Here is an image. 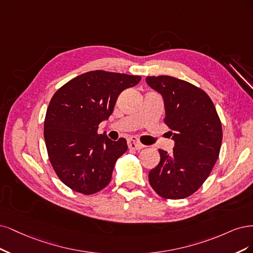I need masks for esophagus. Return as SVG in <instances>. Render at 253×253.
Masks as SVG:
<instances>
[{
    "instance_id": "esophagus-1",
    "label": "esophagus",
    "mask_w": 253,
    "mask_h": 253,
    "mask_svg": "<svg viewBox=\"0 0 253 253\" xmlns=\"http://www.w3.org/2000/svg\"><path fill=\"white\" fill-rule=\"evenodd\" d=\"M128 147L129 149H133V150H141L143 149L145 146L143 144H141L140 142L137 141V138L135 137H130L128 140Z\"/></svg>"
}]
</instances>
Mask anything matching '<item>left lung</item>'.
Returning a JSON list of instances; mask_svg holds the SVG:
<instances>
[{"label": "left lung", "instance_id": "obj_1", "mask_svg": "<svg viewBox=\"0 0 253 253\" xmlns=\"http://www.w3.org/2000/svg\"><path fill=\"white\" fill-rule=\"evenodd\" d=\"M147 84L163 95L165 124L174 140L173 152L159 149L160 163L148 174L160 197H190L209 176L223 140L222 123L209 95L186 81L169 76L147 77Z\"/></svg>", "mask_w": 253, "mask_h": 253}]
</instances>
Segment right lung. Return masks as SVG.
Listing matches in <instances>:
<instances>
[{
	"mask_svg": "<svg viewBox=\"0 0 253 253\" xmlns=\"http://www.w3.org/2000/svg\"><path fill=\"white\" fill-rule=\"evenodd\" d=\"M140 80L93 70L70 80L51 97L44 122L45 144L54 172L70 189L89 195L110 183L116 162L128 146L124 137L111 141L97 129L110 117L120 93Z\"/></svg>",
	"mask_w": 253,
	"mask_h": 253,
	"instance_id": "obj_1",
	"label": "right lung"
}]
</instances>
